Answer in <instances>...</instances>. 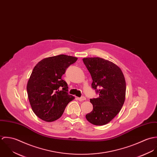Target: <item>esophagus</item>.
<instances>
[{"label": "esophagus", "mask_w": 157, "mask_h": 157, "mask_svg": "<svg viewBox=\"0 0 157 157\" xmlns=\"http://www.w3.org/2000/svg\"><path fill=\"white\" fill-rule=\"evenodd\" d=\"M77 99L79 100V101H84L86 100V98L85 97H78L77 98Z\"/></svg>", "instance_id": "34e87169"}]
</instances>
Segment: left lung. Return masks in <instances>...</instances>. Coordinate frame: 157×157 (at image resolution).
<instances>
[{
  "mask_svg": "<svg viewBox=\"0 0 157 157\" xmlns=\"http://www.w3.org/2000/svg\"><path fill=\"white\" fill-rule=\"evenodd\" d=\"M92 79V88L99 94L90 99L93 110L86 115L92 124L105 125L120 111L126 96V81L121 69L111 62L100 57L83 59Z\"/></svg>",
  "mask_w": 157,
  "mask_h": 157,
  "instance_id": "obj_1",
  "label": "left lung"
}]
</instances>
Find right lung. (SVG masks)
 I'll list each match as a JSON object with an SVG mask.
<instances>
[{
  "mask_svg": "<svg viewBox=\"0 0 157 157\" xmlns=\"http://www.w3.org/2000/svg\"><path fill=\"white\" fill-rule=\"evenodd\" d=\"M77 60V57L60 54L45 58L34 67L26 90L32 110L42 120L51 122L59 119L74 99L67 93V84L62 76Z\"/></svg>",
  "mask_w": 157,
  "mask_h": 157,
  "instance_id": "right-lung-1",
  "label": "right lung"
}]
</instances>
